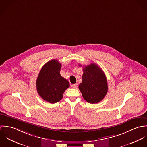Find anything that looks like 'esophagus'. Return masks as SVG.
<instances>
[{
	"instance_id": "esophagus-1",
	"label": "esophagus",
	"mask_w": 147,
	"mask_h": 147,
	"mask_svg": "<svg viewBox=\"0 0 147 147\" xmlns=\"http://www.w3.org/2000/svg\"><path fill=\"white\" fill-rule=\"evenodd\" d=\"M72 87L73 88H77V84H72Z\"/></svg>"
}]
</instances>
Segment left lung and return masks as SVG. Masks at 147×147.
<instances>
[{"mask_svg":"<svg viewBox=\"0 0 147 147\" xmlns=\"http://www.w3.org/2000/svg\"><path fill=\"white\" fill-rule=\"evenodd\" d=\"M83 72V82L79 84V89L86 102L90 104L98 103L104 99L108 90L105 74L94 63L84 66Z\"/></svg>","mask_w":147,"mask_h":147,"instance_id":"8db88e82","label":"left lung"}]
</instances>
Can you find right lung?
Instances as JSON below:
<instances>
[{
  "mask_svg": "<svg viewBox=\"0 0 147 147\" xmlns=\"http://www.w3.org/2000/svg\"><path fill=\"white\" fill-rule=\"evenodd\" d=\"M61 63L53 59L46 63L37 79L36 87L43 100L51 104L61 101L63 93L69 86L68 80L60 74Z\"/></svg>",
  "mask_w": 147,
  "mask_h": 147,
  "instance_id": "add662e5",
  "label": "right lung"
}]
</instances>
